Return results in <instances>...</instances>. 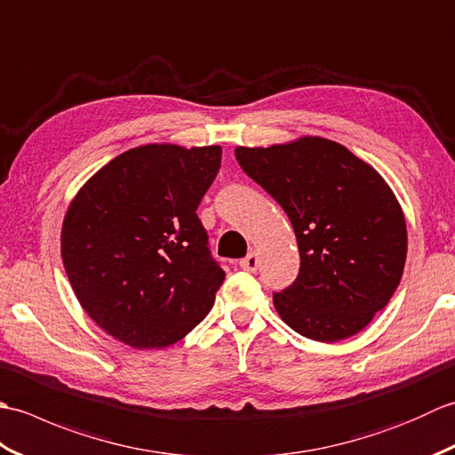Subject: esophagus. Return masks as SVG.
<instances>
[{"mask_svg":"<svg viewBox=\"0 0 455 455\" xmlns=\"http://www.w3.org/2000/svg\"><path fill=\"white\" fill-rule=\"evenodd\" d=\"M258 264H259V259H258L256 252H250L246 258L240 259V267H243L244 272H256Z\"/></svg>","mask_w":455,"mask_h":455,"instance_id":"obj_1","label":"esophagus"}]
</instances>
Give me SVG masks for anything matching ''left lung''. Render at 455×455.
Returning a JSON list of instances; mask_svg holds the SVG:
<instances>
[{
    "instance_id": "8db88e82",
    "label": "left lung",
    "mask_w": 455,
    "mask_h": 455,
    "mask_svg": "<svg viewBox=\"0 0 455 455\" xmlns=\"http://www.w3.org/2000/svg\"><path fill=\"white\" fill-rule=\"evenodd\" d=\"M235 156L291 220L301 267L274 293L279 316L305 338L357 334L389 303L407 259V225L385 180L342 144L305 137Z\"/></svg>"
}]
</instances>
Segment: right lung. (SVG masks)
Returning a JSON list of instances; mask_svg holds the SVG:
<instances>
[{"label": "right lung", "mask_w": 455, "mask_h": 455, "mask_svg": "<svg viewBox=\"0 0 455 455\" xmlns=\"http://www.w3.org/2000/svg\"><path fill=\"white\" fill-rule=\"evenodd\" d=\"M220 147L147 144L85 183L66 212L62 262L84 311L139 350L181 340L215 303L225 269L197 207Z\"/></svg>", "instance_id": "1"}]
</instances>
